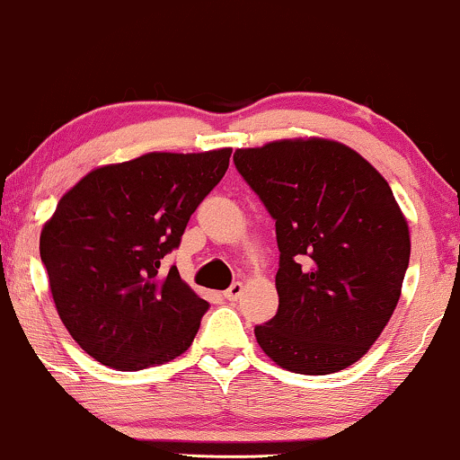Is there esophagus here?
I'll return each instance as SVG.
<instances>
[{
    "label": "esophagus",
    "instance_id": "34e87169",
    "mask_svg": "<svg viewBox=\"0 0 460 460\" xmlns=\"http://www.w3.org/2000/svg\"><path fill=\"white\" fill-rule=\"evenodd\" d=\"M243 291H244L243 282H234V285L228 288V291H224V297L228 299V301H236L243 295Z\"/></svg>",
    "mask_w": 460,
    "mask_h": 460
}]
</instances>
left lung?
<instances>
[{
	"instance_id": "left-lung-1",
	"label": "left lung",
	"mask_w": 460,
	"mask_h": 460,
	"mask_svg": "<svg viewBox=\"0 0 460 460\" xmlns=\"http://www.w3.org/2000/svg\"><path fill=\"white\" fill-rule=\"evenodd\" d=\"M234 165L276 222L279 312L255 326L279 367L329 375L367 354L398 305L411 236L385 178L323 137L238 148Z\"/></svg>"
}]
</instances>
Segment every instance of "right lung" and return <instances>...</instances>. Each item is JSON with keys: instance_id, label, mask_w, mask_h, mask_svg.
Listing matches in <instances>:
<instances>
[{"instance_id": "add662e5", "label": "right lung", "mask_w": 460, "mask_h": 460, "mask_svg": "<svg viewBox=\"0 0 460 460\" xmlns=\"http://www.w3.org/2000/svg\"><path fill=\"white\" fill-rule=\"evenodd\" d=\"M232 148L148 153L93 169L60 199L40 238L56 310L104 367L142 370L190 348L209 304L163 257L228 169Z\"/></svg>"}]
</instances>
